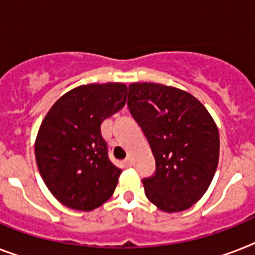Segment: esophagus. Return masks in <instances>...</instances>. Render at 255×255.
<instances>
[{
	"label": "esophagus",
	"instance_id": "esophagus-1",
	"mask_svg": "<svg viewBox=\"0 0 255 255\" xmlns=\"http://www.w3.org/2000/svg\"><path fill=\"white\" fill-rule=\"evenodd\" d=\"M131 165H132V160L130 159V157H128L126 160H124V167L129 168V167H131Z\"/></svg>",
	"mask_w": 255,
	"mask_h": 255
}]
</instances>
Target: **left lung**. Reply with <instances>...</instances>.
Returning <instances> with one entry per match:
<instances>
[{
    "label": "left lung",
    "instance_id": "1",
    "mask_svg": "<svg viewBox=\"0 0 255 255\" xmlns=\"http://www.w3.org/2000/svg\"><path fill=\"white\" fill-rule=\"evenodd\" d=\"M128 105L150 143L156 172L143 178L159 210L180 212L203 197L218 168L219 130L198 99L160 83H131Z\"/></svg>",
    "mask_w": 255,
    "mask_h": 255
}]
</instances>
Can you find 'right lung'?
<instances>
[{
  "mask_svg": "<svg viewBox=\"0 0 255 255\" xmlns=\"http://www.w3.org/2000/svg\"><path fill=\"white\" fill-rule=\"evenodd\" d=\"M128 98L124 83H91L62 95L44 117L35 142L37 168L62 205L91 211L108 201L123 170L108 157L100 125Z\"/></svg>",
  "mask_w": 255,
  "mask_h": 255,
  "instance_id": "obj_1",
  "label": "right lung"
}]
</instances>
